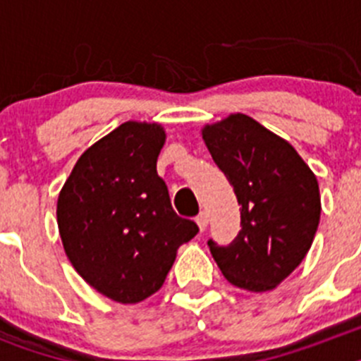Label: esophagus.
<instances>
[{"mask_svg":"<svg viewBox=\"0 0 361 361\" xmlns=\"http://www.w3.org/2000/svg\"><path fill=\"white\" fill-rule=\"evenodd\" d=\"M197 224H199L200 231H204L206 229V226H208V213L206 212H200L199 215H197Z\"/></svg>","mask_w":361,"mask_h":361,"instance_id":"34e87169","label":"esophagus"}]
</instances>
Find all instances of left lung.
I'll use <instances>...</instances> for the list:
<instances>
[{
  "mask_svg": "<svg viewBox=\"0 0 361 361\" xmlns=\"http://www.w3.org/2000/svg\"><path fill=\"white\" fill-rule=\"evenodd\" d=\"M202 137L242 206L235 240L209 238V251L233 286L269 291L311 247L322 212L317 177L288 141L244 114L206 126Z\"/></svg>",
  "mask_w": 361,
  "mask_h": 361,
  "instance_id": "1",
  "label": "left lung"
}]
</instances>
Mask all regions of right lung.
Wrapping results in <instances>:
<instances>
[{"mask_svg":"<svg viewBox=\"0 0 361 361\" xmlns=\"http://www.w3.org/2000/svg\"><path fill=\"white\" fill-rule=\"evenodd\" d=\"M159 124L128 121L86 149L57 199L70 262L101 295L137 304L159 291L199 226L171 208L157 175Z\"/></svg>","mask_w":361,"mask_h":361,"instance_id":"1","label":"right lung"}]
</instances>
